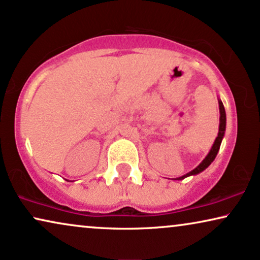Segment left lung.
Here are the masks:
<instances>
[{
	"instance_id": "left-lung-1",
	"label": "left lung",
	"mask_w": 260,
	"mask_h": 260,
	"mask_svg": "<svg viewBox=\"0 0 260 260\" xmlns=\"http://www.w3.org/2000/svg\"><path fill=\"white\" fill-rule=\"evenodd\" d=\"M219 109H220V123H219V133H217V137L215 141H214L212 148H210L209 153L206 155V158L203 159L202 161L200 162V165H197L193 170H191L188 174L182 176V177H178V178H175L177 179V181H182V179H184L186 177H189V176H195V175H199L200 172L205 171L208 166L212 164L214 161V159H215L217 152L220 150V145H221V141L223 139V136H224V131H226V112H224V107H223V103L221 100L219 99Z\"/></svg>"
}]
</instances>
